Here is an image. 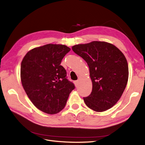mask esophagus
<instances>
[{"label": "esophagus", "mask_w": 145, "mask_h": 145, "mask_svg": "<svg viewBox=\"0 0 145 145\" xmlns=\"http://www.w3.org/2000/svg\"><path fill=\"white\" fill-rule=\"evenodd\" d=\"M74 84H75V86H76V87H78V84H79V81H78H78H74Z\"/></svg>", "instance_id": "esophagus-1"}]
</instances>
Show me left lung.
<instances>
[{
	"label": "left lung",
	"mask_w": 145,
	"mask_h": 145,
	"mask_svg": "<svg viewBox=\"0 0 145 145\" xmlns=\"http://www.w3.org/2000/svg\"><path fill=\"white\" fill-rule=\"evenodd\" d=\"M72 50L88 64L93 89L84 97L89 108L101 112L120 100L128 79L127 59L117 47L106 42L93 41L72 46Z\"/></svg>",
	"instance_id": "obj_1"
}]
</instances>
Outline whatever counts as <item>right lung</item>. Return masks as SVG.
Masks as SVG:
<instances>
[{
  "mask_svg": "<svg viewBox=\"0 0 145 145\" xmlns=\"http://www.w3.org/2000/svg\"><path fill=\"white\" fill-rule=\"evenodd\" d=\"M70 50L64 45L46 44L30 50L21 62V81L25 92L36 108L46 114L60 112L74 88L60 65Z\"/></svg>",
  "mask_w": 145,
  "mask_h": 145,
  "instance_id": "add662e5",
  "label": "right lung"
}]
</instances>
